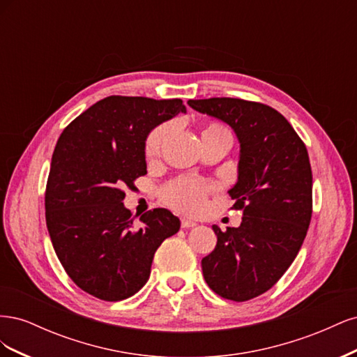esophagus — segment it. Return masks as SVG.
I'll return each instance as SVG.
<instances>
[{"mask_svg": "<svg viewBox=\"0 0 357 357\" xmlns=\"http://www.w3.org/2000/svg\"><path fill=\"white\" fill-rule=\"evenodd\" d=\"M193 226H197V222H192V220H189V219H181V228H183V229L193 228Z\"/></svg>", "mask_w": 357, "mask_h": 357, "instance_id": "1", "label": "esophagus"}]
</instances>
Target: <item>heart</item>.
Masks as SVG:
<instances>
[{
  "instance_id": "b5f03b06",
  "label": "heart",
  "mask_w": 357,
  "mask_h": 357,
  "mask_svg": "<svg viewBox=\"0 0 357 357\" xmlns=\"http://www.w3.org/2000/svg\"><path fill=\"white\" fill-rule=\"evenodd\" d=\"M169 132V125L162 123L149 132L144 142V155L146 158H155L160 153V149L164 146L165 139ZM218 135H229L228 128L220 123L211 122L202 129L201 137H218ZM211 192V185L207 181L192 177H180L169 181L160 190V199L168 207L174 208L181 213L198 214L204 210L207 202L208 193Z\"/></svg>"
}]
</instances>
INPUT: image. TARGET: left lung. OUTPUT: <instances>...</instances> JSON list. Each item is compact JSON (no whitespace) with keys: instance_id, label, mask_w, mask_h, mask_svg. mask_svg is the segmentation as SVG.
Instances as JSON below:
<instances>
[{"instance_id":"obj_1","label":"left lung","mask_w":357,"mask_h":357,"mask_svg":"<svg viewBox=\"0 0 357 357\" xmlns=\"http://www.w3.org/2000/svg\"><path fill=\"white\" fill-rule=\"evenodd\" d=\"M199 113L228 123L238 137V181L231 208L243 211L238 228L220 231L202 274L213 291L243 302L271 289L295 261L312 214L308 152L273 107L240 98L189 100Z\"/></svg>"}]
</instances>
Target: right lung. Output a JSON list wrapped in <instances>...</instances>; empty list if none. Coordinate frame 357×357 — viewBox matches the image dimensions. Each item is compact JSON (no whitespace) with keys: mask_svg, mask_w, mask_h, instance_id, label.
Returning a JSON list of instances; mask_svg holds the SVG:
<instances>
[{"mask_svg":"<svg viewBox=\"0 0 357 357\" xmlns=\"http://www.w3.org/2000/svg\"><path fill=\"white\" fill-rule=\"evenodd\" d=\"M178 113H186L178 98L113 95L62 131L46 185V223L59 262L86 294L110 302L135 295L158 247L178 232V218L165 208L134 226L123 205V189L147 174L146 137Z\"/></svg>","mask_w":357,"mask_h":357,"instance_id":"obj_1","label":"right lung"}]
</instances>
